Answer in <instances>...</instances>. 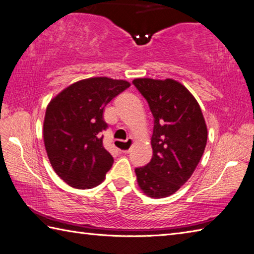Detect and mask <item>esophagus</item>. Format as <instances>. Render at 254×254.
Wrapping results in <instances>:
<instances>
[{
    "mask_svg": "<svg viewBox=\"0 0 254 254\" xmlns=\"http://www.w3.org/2000/svg\"><path fill=\"white\" fill-rule=\"evenodd\" d=\"M132 141H133V140H132V138H128L125 142H127V143L129 144V146H131ZM122 152H123V153H128V152H129V149H127V150H123Z\"/></svg>",
    "mask_w": 254,
    "mask_h": 254,
    "instance_id": "obj_1",
    "label": "esophagus"
}]
</instances>
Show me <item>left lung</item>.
I'll list each match as a JSON object with an SVG mask.
<instances>
[{"mask_svg": "<svg viewBox=\"0 0 254 254\" xmlns=\"http://www.w3.org/2000/svg\"><path fill=\"white\" fill-rule=\"evenodd\" d=\"M132 84L146 98L154 125L153 156L134 169L142 192L152 198L174 194L193 174L207 142V127L197 101L172 79H136Z\"/></svg>", "mask_w": 254, "mask_h": 254, "instance_id": "8db88e82", "label": "left lung"}]
</instances>
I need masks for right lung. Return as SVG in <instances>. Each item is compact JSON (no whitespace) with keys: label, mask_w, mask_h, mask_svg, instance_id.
Wrapping results in <instances>:
<instances>
[{"label":"right lung","mask_w":254,"mask_h":254,"mask_svg":"<svg viewBox=\"0 0 254 254\" xmlns=\"http://www.w3.org/2000/svg\"><path fill=\"white\" fill-rule=\"evenodd\" d=\"M130 86L124 80L91 77L71 84L50 101L44 122V142L51 167L74 189H92L114 163L103 146L107 129L105 106Z\"/></svg>","instance_id":"right-lung-1"}]
</instances>
